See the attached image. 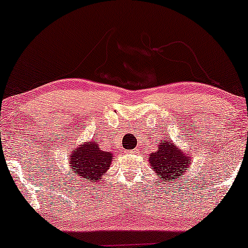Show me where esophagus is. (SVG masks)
<instances>
[{
    "label": "esophagus",
    "mask_w": 248,
    "mask_h": 248,
    "mask_svg": "<svg viewBox=\"0 0 248 248\" xmlns=\"http://www.w3.org/2000/svg\"><path fill=\"white\" fill-rule=\"evenodd\" d=\"M130 154H137V149H135V150L130 151Z\"/></svg>",
    "instance_id": "esophagus-1"
}]
</instances>
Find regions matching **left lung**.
Instances as JSON below:
<instances>
[{
  "label": "left lung",
  "mask_w": 248,
  "mask_h": 248,
  "mask_svg": "<svg viewBox=\"0 0 248 248\" xmlns=\"http://www.w3.org/2000/svg\"><path fill=\"white\" fill-rule=\"evenodd\" d=\"M193 158L185 153L169 139L160 140L158 150L149 155V164L153 166L155 174L162 183H178L187 170H189Z\"/></svg>",
  "instance_id": "8db88e82"
}]
</instances>
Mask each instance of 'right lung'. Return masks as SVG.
<instances>
[{
    "label": "right lung",
    "mask_w": 248,
    "mask_h": 248,
    "mask_svg": "<svg viewBox=\"0 0 248 248\" xmlns=\"http://www.w3.org/2000/svg\"><path fill=\"white\" fill-rule=\"evenodd\" d=\"M112 157L109 151L100 150L98 142L86 141L71 151L68 162L71 173L77 178L99 186L103 174L111 168Z\"/></svg>",
    "instance_id": "add662e5"
}]
</instances>
